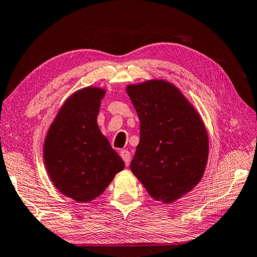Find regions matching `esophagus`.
<instances>
[{"instance_id":"obj_1","label":"esophagus","mask_w":257,"mask_h":257,"mask_svg":"<svg viewBox=\"0 0 257 257\" xmlns=\"http://www.w3.org/2000/svg\"><path fill=\"white\" fill-rule=\"evenodd\" d=\"M120 156H121L122 159H123L125 166H129L130 161H132V154H130L129 151H127V150H122L121 152H120Z\"/></svg>"}]
</instances>
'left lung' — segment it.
Instances as JSON below:
<instances>
[{
	"label": "left lung",
	"instance_id": "8db88e82",
	"mask_svg": "<svg viewBox=\"0 0 257 257\" xmlns=\"http://www.w3.org/2000/svg\"><path fill=\"white\" fill-rule=\"evenodd\" d=\"M141 121L130 169L154 200L172 203L199 184L209 153L200 114L174 83L148 80L125 87Z\"/></svg>",
	"mask_w": 257,
	"mask_h": 257
}]
</instances>
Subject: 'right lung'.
<instances>
[{"label": "right lung", "mask_w": 257, "mask_h": 257, "mask_svg": "<svg viewBox=\"0 0 257 257\" xmlns=\"http://www.w3.org/2000/svg\"><path fill=\"white\" fill-rule=\"evenodd\" d=\"M106 90L85 87L64 101L43 144L47 173L60 193L90 202L104 192L124 162L99 130L97 115Z\"/></svg>", "instance_id": "obj_1"}]
</instances>
